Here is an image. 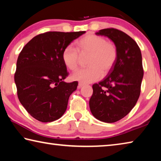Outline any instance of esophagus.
Returning <instances> with one entry per match:
<instances>
[{
  "instance_id": "obj_1",
  "label": "esophagus",
  "mask_w": 161,
  "mask_h": 161,
  "mask_svg": "<svg viewBox=\"0 0 161 161\" xmlns=\"http://www.w3.org/2000/svg\"><path fill=\"white\" fill-rule=\"evenodd\" d=\"M84 86V83H82V82H80L79 83V84H78V88L80 89V88H81V87L82 86Z\"/></svg>"
}]
</instances>
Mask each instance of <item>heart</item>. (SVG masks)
Segmentation results:
<instances>
[{
    "instance_id": "obj_1",
    "label": "heart",
    "mask_w": 161,
    "mask_h": 161,
    "mask_svg": "<svg viewBox=\"0 0 161 161\" xmlns=\"http://www.w3.org/2000/svg\"><path fill=\"white\" fill-rule=\"evenodd\" d=\"M77 50L72 45L64 49L62 59L68 69H77L81 56L89 55L86 68L76 71L72 79L82 83H91L99 80L103 74L106 75L113 69L118 58V51L113 42L107 41L99 35L87 34L77 42ZM78 52H77V51Z\"/></svg>"
}]
</instances>
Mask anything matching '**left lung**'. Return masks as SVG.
I'll return each mask as SVG.
<instances>
[{
    "label": "left lung",
    "instance_id": "obj_1",
    "mask_svg": "<svg viewBox=\"0 0 161 161\" xmlns=\"http://www.w3.org/2000/svg\"><path fill=\"white\" fill-rule=\"evenodd\" d=\"M96 35L112 40L118 58L107 77L92 86L89 108L97 119L114 123L126 116L139 98L143 77L142 56L137 43L124 32L107 28L100 30Z\"/></svg>",
    "mask_w": 161,
    "mask_h": 161
}]
</instances>
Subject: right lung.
I'll return each mask as SVG.
<instances>
[{"mask_svg":"<svg viewBox=\"0 0 161 161\" xmlns=\"http://www.w3.org/2000/svg\"><path fill=\"white\" fill-rule=\"evenodd\" d=\"M85 31L47 32L34 37L19 54L14 79L19 101L31 115L41 122L59 119L77 89V81L67 83L64 49Z\"/></svg>","mask_w":161,"mask_h":161,"instance_id":"add662e5","label":"right lung"}]
</instances>
